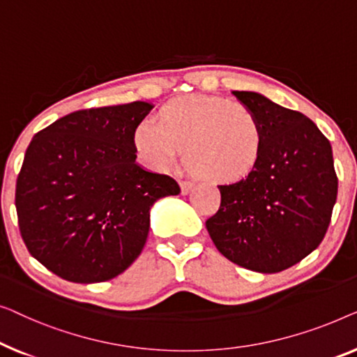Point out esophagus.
Returning a JSON list of instances; mask_svg holds the SVG:
<instances>
[{
    "label": "esophagus",
    "instance_id": "esophagus-1",
    "mask_svg": "<svg viewBox=\"0 0 357 357\" xmlns=\"http://www.w3.org/2000/svg\"><path fill=\"white\" fill-rule=\"evenodd\" d=\"M179 185H181V192H183V194H189L190 190L194 189V185H195V184L192 183V181L181 179V181H179Z\"/></svg>",
    "mask_w": 357,
    "mask_h": 357
}]
</instances>
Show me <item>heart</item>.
<instances>
[{"label":"heart","instance_id":"obj_1","mask_svg":"<svg viewBox=\"0 0 357 357\" xmlns=\"http://www.w3.org/2000/svg\"><path fill=\"white\" fill-rule=\"evenodd\" d=\"M134 145L147 167L165 172L178 162L212 183H234L257 167L264 129L248 105L222 97L189 95L163 105L158 124L145 119L134 130Z\"/></svg>","mask_w":357,"mask_h":357}]
</instances>
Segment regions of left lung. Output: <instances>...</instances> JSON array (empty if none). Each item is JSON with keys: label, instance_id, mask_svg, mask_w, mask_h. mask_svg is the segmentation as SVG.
I'll return each mask as SVG.
<instances>
[{"label": "left lung", "instance_id": "obj_1", "mask_svg": "<svg viewBox=\"0 0 357 357\" xmlns=\"http://www.w3.org/2000/svg\"><path fill=\"white\" fill-rule=\"evenodd\" d=\"M257 114L264 150L254 172L218 185L222 204L205 222L231 262L260 273L293 267L319 248L338 194L330 140L303 113L255 92H233Z\"/></svg>", "mask_w": 357, "mask_h": 357}]
</instances>
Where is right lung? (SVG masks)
<instances>
[{
	"mask_svg": "<svg viewBox=\"0 0 357 357\" xmlns=\"http://www.w3.org/2000/svg\"><path fill=\"white\" fill-rule=\"evenodd\" d=\"M152 105L87 108L33 135L16 183L19 231L32 257L63 280L123 273L147 241L150 207L181 192L135 163L134 130Z\"/></svg>",
	"mask_w": 357,
	"mask_h": 357,
	"instance_id": "obj_1",
	"label": "right lung"
}]
</instances>
